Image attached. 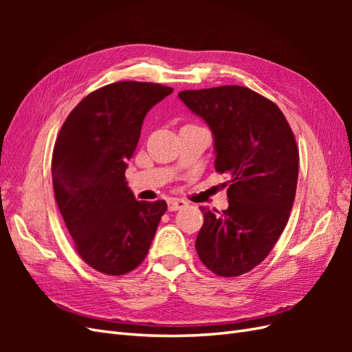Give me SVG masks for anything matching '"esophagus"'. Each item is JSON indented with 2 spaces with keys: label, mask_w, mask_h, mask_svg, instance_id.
<instances>
[{
  "label": "esophagus",
  "mask_w": 352,
  "mask_h": 352,
  "mask_svg": "<svg viewBox=\"0 0 352 352\" xmlns=\"http://www.w3.org/2000/svg\"><path fill=\"white\" fill-rule=\"evenodd\" d=\"M167 206H168V210L170 211H176V210H180L188 206V202L185 199H179V198H170L167 201Z\"/></svg>",
  "instance_id": "obj_1"
}]
</instances>
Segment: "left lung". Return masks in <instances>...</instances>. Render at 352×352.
<instances>
[{
    "mask_svg": "<svg viewBox=\"0 0 352 352\" xmlns=\"http://www.w3.org/2000/svg\"><path fill=\"white\" fill-rule=\"evenodd\" d=\"M214 135L216 172L229 176V207H199L198 257L221 278L248 273L267 257L295 199L300 153L280 109L255 91L226 87L179 92Z\"/></svg>",
    "mask_w": 352,
    "mask_h": 352,
    "instance_id": "left-lung-1",
    "label": "left lung"
}]
</instances>
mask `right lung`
<instances>
[{
  "label": "right lung",
  "mask_w": 352,
  "mask_h": 352,
  "mask_svg": "<svg viewBox=\"0 0 352 352\" xmlns=\"http://www.w3.org/2000/svg\"><path fill=\"white\" fill-rule=\"evenodd\" d=\"M173 92L123 80L91 92L67 116L52 151V186L74 250L92 269L122 276L150 250L166 201H136L127 186L146 113Z\"/></svg>",
  "instance_id": "obj_1"
}]
</instances>
